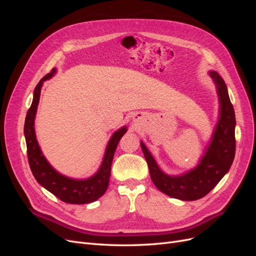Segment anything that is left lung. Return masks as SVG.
<instances>
[{
    "label": "left lung",
    "instance_id": "8db88e82",
    "mask_svg": "<svg viewBox=\"0 0 256 256\" xmlns=\"http://www.w3.org/2000/svg\"><path fill=\"white\" fill-rule=\"evenodd\" d=\"M216 84L221 114L212 141L200 164L187 174L171 177L158 168L150 152L141 142V147L154 186L166 194L182 200H196L208 194L228 173L235 157V112L226 84L218 72H209Z\"/></svg>",
    "mask_w": 256,
    "mask_h": 256
}]
</instances>
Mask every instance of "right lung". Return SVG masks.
Masks as SVG:
<instances>
[{
	"mask_svg": "<svg viewBox=\"0 0 256 256\" xmlns=\"http://www.w3.org/2000/svg\"><path fill=\"white\" fill-rule=\"evenodd\" d=\"M56 72V69L46 74L44 78L38 82L34 90L33 102L30 104V109L26 113V122H24V136L28 148V158L30 168L35 180L40 182L44 188L50 191L52 194L56 196L60 200L68 204H88L98 200L100 196L104 194L108 186H109V180L111 176V166L114 152L116 150L122 136L127 131L126 127H122L112 136L111 140L108 144L106 152L104 154V158L102 166H100L97 174L85 180H76L67 178L63 175L58 174L46 160L40 145L37 143L35 129H34V120L37 110L38 102H40V90L44 81L51 78Z\"/></svg>",
	"mask_w": 256,
	"mask_h": 256,
	"instance_id": "add662e5",
	"label": "right lung"
}]
</instances>
